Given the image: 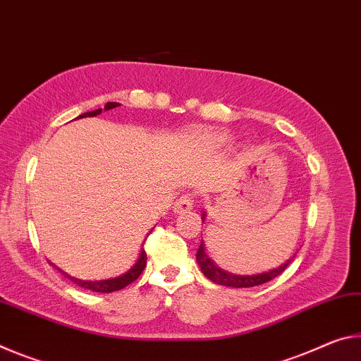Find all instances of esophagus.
<instances>
[{"instance_id":"obj_1","label":"esophagus","mask_w":361,"mask_h":361,"mask_svg":"<svg viewBox=\"0 0 361 361\" xmlns=\"http://www.w3.org/2000/svg\"><path fill=\"white\" fill-rule=\"evenodd\" d=\"M193 208V200L185 195V197H180L173 206L174 214H182V212H187Z\"/></svg>"}]
</instances>
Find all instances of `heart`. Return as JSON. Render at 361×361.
Returning <instances> with one entry per match:
<instances>
[{
  "label": "heart",
  "instance_id": "heart-1",
  "mask_svg": "<svg viewBox=\"0 0 361 361\" xmlns=\"http://www.w3.org/2000/svg\"><path fill=\"white\" fill-rule=\"evenodd\" d=\"M209 140L211 144L214 145H222V144H227L230 140V135L224 133H214V134H209Z\"/></svg>",
  "mask_w": 361,
  "mask_h": 361
}]
</instances>
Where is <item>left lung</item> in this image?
<instances>
[{
  "instance_id": "left-lung-1",
  "label": "left lung",
  "mask_w": 361,
  "mask_h": 361,
  "mask_svg": "<svg viewBox=\"0 0 361 361\" xmlns=\"http://www.w3.org/2000/svg\"><path fill=\"white\" fill-rule=\"evenodd\" d=\"M204 219H206V211H203V214H202L203 222H204ZM294 256H296V252H294L286 262H283L281 265H279V267L261 271V274L236 275V274H232V271H227V270L221 269L219 265L212 261L208 254H206V247H204V243L202 240V245H200L198 251H197V262H198L200 269H202L206 279H209L211 281L217 283V285L228 286V288H252V286L264 285V283H267L270 280H274L275 276H279L281 271L288 267L289 262L293 261Z\"/></svg>"
}]
</instances>
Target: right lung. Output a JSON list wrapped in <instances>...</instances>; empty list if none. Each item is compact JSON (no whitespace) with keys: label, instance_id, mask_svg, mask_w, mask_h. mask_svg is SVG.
Instances as JSON below:
<instances>
[{"label":"right lung","instance_id":"right-lung-1","mask_svg":"<svg viewBox=\"0 0 361 361\" xmlns=\"http://www.w3.org/2000/svg\"><path fill=\"white\" fill-rule=\"evenodd\" d=\"M121 104L118 102H107V105H105L104 110H111V109H116L120 107ZM102 114V109H97L94 111H86V114L80 115L78 118H86V116H97ZM49 264L52 265V267L57 269L61 274L65 276V279H68L70 281H73L76 286L80 288H85V289H91V291L94 293H114V291H120V289H123L128 285H131V283L134 280L139 279V275L142 274V270H144L145 264H147V254H145V250H144V245H142L140 251H139V256L137 259H135V262L133 264V267L126 270L125 274L118 275V276H111V279H105V280H81V279H75V276L65 274L63 270H61L57 267L56 264H52L49 261Z\"/></svg>","mask_w":361,"mask_h":361}]
</instances>
